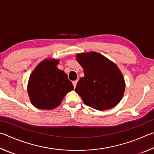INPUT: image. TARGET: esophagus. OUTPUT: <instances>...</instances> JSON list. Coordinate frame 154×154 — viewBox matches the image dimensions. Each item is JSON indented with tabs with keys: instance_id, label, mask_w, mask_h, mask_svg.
<instances>
[{
	"instance_id": "esophagus-1",
	"label": "esophagus",
	"mask_w": 154,
	"mask_h": 154,
	"mask_svg": "<svg viewBox=\"0 0 154 154\" xmlns=\"http://www.w3.org/2000/svg\"><path fill=\"white\" fill-rule=\"evenodd\" d=\"M77 82H78L77 80H75V81H73V82H72V84H73V85H74V88L76 87V85H77Z\"/></svg>"
}]
</instances>
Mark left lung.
Returning a JSON list of instances; mask_svg holds the SVG:
<instances>
[{"label": "left lung", "instance_id": "1", "mask_svg": "<svg viewBox=\"0 0 154 154\" xmlns=\"http://www.w3.org/2000/svg\"><path fill=\"white\" fill-rule=\"evenodd\" d=\"M84 77L78 82L75 92L85 105L98 111L114 107L123 97L126 83L118 66L96 51L77 54Z\"/></svg>", "mask_w": 154, "mask_h": 154}]
</instances>
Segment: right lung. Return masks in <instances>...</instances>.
Returning <instances> with one entry per match:
<instances>
[{"mask_svg": "<svg viewBox=\"0 0 154 154\" xmlns=\"http://www.w3.org/2000/svg\"><path fill=\"white\" fill-rule=\"evenodd\" d=\"M58 59L41 61L30 74L27 91L32 105L41 109H55L61 104L65 95L74 90L67 75L58 69Z\"/></svg>", "mask_w": 154, "mask_h": 154, "instance_id": "obj_1", "label": "right lung"}]
</instances>
